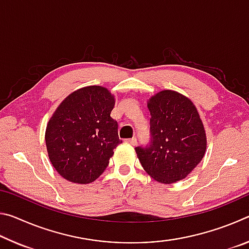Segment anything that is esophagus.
Returning <instances> with one entry per match:
<instances>
[{"label": "esophagus", "instance_id": "34e87169", "mask_svg": "<svg viewBox=\"0 0 249 249\" xmlns=\"http://www.w3.org/2000/svg\"><path fill=\"white\" fill-rule=\"evenodd\" d=\"M125 142H127V144H130V145H132V146H135V145L137 144V140H136V137L129 138V140H126Z\"/></svg>", "mask_w": 249, "mask_h": 249}]
</instances>
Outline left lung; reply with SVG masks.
Wrapping results in <instances>:
<instances>
[{
    "label": "left lung",
    "instance_id": "8db88e82",
    "mask_svg": "<svg viewBox=\"0 0 249 249\" xmlns=\"http://www.w3.org/2000/svg\"><path fill=\"white\" fill-rule=\"evenodd\" d=\"M150 144L135 148L144 170L160 183L184 179L204 157L206 135L196 105L179 92L151 96Z\"/></svg>",
    "mask_w": 249,
    "mask_h": 249
}]
</instances>
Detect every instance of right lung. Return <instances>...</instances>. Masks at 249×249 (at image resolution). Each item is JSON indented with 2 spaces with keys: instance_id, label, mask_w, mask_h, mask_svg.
<instances>
[{
  "instance_id": "right-lung-1",
  "label": "right lung",
  "mask_w": 249,
  "mask_h": 249,
  "mask_svg": "<svg viewBox=\"0 0 249 249\" xmlns=\"http://www.w3.org/2000/svg\"><path fill=\"white\" fill-rule=\"evenodd\" d=\"M114 104L107 88L90 86L72 92L54 111L45 141L50 162L62 178L87 184L107 169L122 142L111 117Z\"/></svg>"
}]
</instances>
